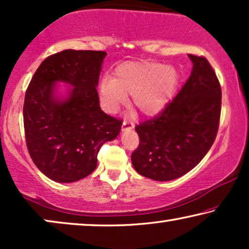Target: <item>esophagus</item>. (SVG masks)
<instances>
[{"label":"esophagus","instance_id":"1","mask_svg":"<svg viewBox=\"0 0 249 249\" xmlns=\"http://www.w3.org/2000/svg\"><path fill=\"white\" fill-rule=\"evenodd\" d=\"M132 127H134V124H132L131 121L124 120V122H122V130H129V129H131Z\"/></svg>","mask_w":249,"mask_h":249}]
</instances>
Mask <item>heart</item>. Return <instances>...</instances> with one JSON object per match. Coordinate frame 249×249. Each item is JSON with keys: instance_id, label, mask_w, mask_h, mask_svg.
I'll use <instances>...</instances> for the list:
<instances>
[{"instance_id": "heart-1", "label": "heart", "mask_w": 249, "mask_h": 249, "mask_svg": "<svg viewBox=\"0 0 249 249\" xmlns=\"http://www.w3.org/2000/svg\"><path fill=\"white\" fill-rule=\"evenodd\" d=\"M178 73L175 68L156 62H128L114 70L113 79L105 78L100 84L104 107L117 112L132 96V105L142 114L159 113L171 100Z\"/></svg>"}]
</instances>
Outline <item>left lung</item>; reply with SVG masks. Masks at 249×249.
<instances>
[{
    "label": "left lung",
    "instance_id": "8db88e82",
    "mask_svg": "<svg viewBox=\"0 0 249 249\" xmlns=\"http://www.w3.org/2000/svg\"><path fill=\"white\" fill-rule=\"evenodd\" d=\"M193 70L178 95L153 119L136 125V171L156 181L179 178L195 168L219 130L221 86L206 57L189 54Z\"/></svg>",
    "mask_w": 249,
    "mask_h": 249
}]
</instances>
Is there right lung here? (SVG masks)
Instances as JSON below:
<instances>
[{
    "label": "right lung",
    "instance_id": "add662e5",
    "mask_svg": "<svg viewBox=\"0 0 249 249\" xmlns=\"http://www.w3.org/2000/svg\"><path fill=\"white\" fill-rule=\"evenodd\" d=\"M104 51L66 50L40 63L26 90L23 127L35 165L56 182H73L96 169L97 153L120 132L122 120L104 113L96 90ZM73 86L66 100L55 83Z\"/></svg>",
    "mask_w": 249,
    "mask_h": 249
}]
</instances>
